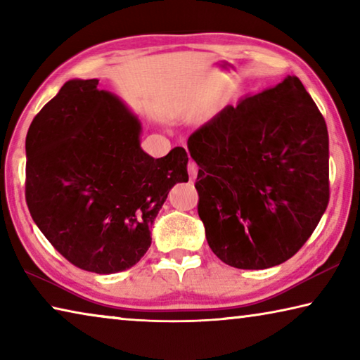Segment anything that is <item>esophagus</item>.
Here are the masks:
<instances>
[{
    "mask_svg": "<svg viewBox=\"0 0 360 360\" xmlns=\"http://www.w3.org/2000/svg\"><path fill=\"white\" fill-rule=\"evenodd\" d=\"M187 172H188V176H191L192 181L197 178V174H198V165H197V163H195L193 160H188Z\"/></svg>",
    "mask_w": 360,
    "mask_h": 360,
    "instance_id": "obj_1",
    "label": "esophagus"
}]
</instances>
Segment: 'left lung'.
Here are the masks:
<instances>
[{
  "label": "left lung",
  "mask_w": 360,
  "mask_h": 360,
  "mask_svg": "<svg viewBox=\"0 0 360 360\" xmlns=\"http://www.w3.org/2000/svg\"><path fill=\"white\" fill-rule=\"evenodd\" d=\"M211 251L241 270L290 259L328 205V133L300 79L246 96L187 139Z\"/></svg>",
  "instance_id": "1"
}]
</instances>
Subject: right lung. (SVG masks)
I'll return each mask as SVG.
<instances>
[{
	"instance_id": "right-lung-1",
	"label": "right lung",
	"mask_w": 360,
	"mask_h": 360,
	"mask_svg": "<svg viewBox=\"0 0 360 360\" xmlns=\"http://www.w3.org/2000/svg\"><path fill=\"white\" fill-rule=\"evenodd\" d=\"M141 122L98 79H72L27 133L25 198L34 224L77 268L129 270L150 246V227L187 152L154 158L139 146Z\"/></svg>"
}]
</instances>
